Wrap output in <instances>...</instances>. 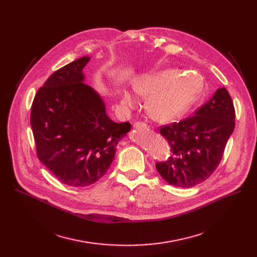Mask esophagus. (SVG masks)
<instances>
[{
	"label": "esophagus",
	"mask_w": 257,
	"mask_h": 257,
	"mask_svg": "<svg viewBox=\"0 0 257 257\" xmlns=\"http://www.w3.org/2000/svg\"><path fill=\"white\" fill-rule=\"evenodd\" d=\"M133 126L136 129H147V128H149V126H148L145 123H143V121H137V123L134 124Z\"/></svg>",
	"instance_id": "1"
}]
</instances>
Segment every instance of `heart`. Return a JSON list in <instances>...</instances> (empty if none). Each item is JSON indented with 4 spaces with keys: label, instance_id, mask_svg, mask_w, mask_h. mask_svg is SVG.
Instances as JSON below:
<instances>
[{
    "label": "heart",
    "instance_id": "heart-1",
    "mask_svg": "<svg viewBox=\"0 0 257 257\" xmlns=\"http://www.w3.org/2000/svg\"><path fill=\"white\" fill-rule=\"evenodd\" d=\"M133 89L141 96L149 97L147 111L152 118L169 123L190 109L201 92L202 82L194 74H181L179 70L167 69L142 75L133 82ZM137 104V98L125 90L121 105L132 108Z\"/></svg>",
    "mask_w": 257,
    "mask_h": 257
}]
</instances>
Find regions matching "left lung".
<instances>
[{
	"label": "left lung",
	"instance_id": "obj_1",
	"mask_svg": "<svg viewBox=\"0 0 257 257\" xmlns=\"http://www.w3.org/2000/svg\"><path fill=\"white\" fill-rule=\"evenodd\" d=\"M235 110L225 87L202 105L195 115L161 126L160 134L171 147V156L156 164L169 184L192 187L206 180L218 168L235 126Z\"/></svg>",
	"mask_w": 257,
	"mask_h": 257
}]
</instances>
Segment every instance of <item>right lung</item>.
Masks as SVG:
<instances>
[{"instance_id": "1", "label": "right lung", "mask_w": 257, "mask_h": 257, "mask_svg": "<svg viewBox=\"0 0 257 257\" xmlns=\"http://www.w3.org/2000/svg\"><path fill=\"white\" fill-rule=\"evenodd\" d=\"M83 56L54 72L34 97L30 123L38 159L60 182L84 187L97 182L130 131L106 113L100 94L84 83Z\"/></svg>"}]
</instances>
